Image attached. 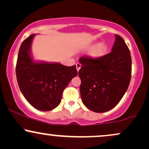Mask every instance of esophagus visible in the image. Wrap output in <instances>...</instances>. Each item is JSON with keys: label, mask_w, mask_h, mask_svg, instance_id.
I'll return each instance as SVG.
<instances>
[{"label": "esophagus", "mask_w": 149, "mask_h": 149, "mask_svg": "<svg viewBox=\"0 0 149 149\" xmlns=\"http://www.w3.org/2000/svg\"><path fill=\"white\" fill-rule=\"evenodd\" d=\"M80 68H81V64H80V63H77V64H76V69H77V71H79Z\"/></svg>", "instance_id": "obj_1"}]
</instances>
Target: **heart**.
<instances>
[{"label":"heart","instance_id":"heart-1","mask_svg":"<svg viewBox=\"0 0 149 149\" xmlns=\"http://www.w3.org/2000/svg\"><path fill=\"white\" fill-rule=\"evenodd\" d=\"M90 47H91V45H90ZM107 45L105 43H104V42H101V43L98 44L95 48L92 49L90 54L94 58H100L104 55L106 54V52H107Z\"/></svg>","mask_w":149,"mask_h":149}]
</instances>
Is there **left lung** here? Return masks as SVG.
<instances>
[{"label": "left lung", "mask_w": 149, "mask_h": 149, "mask_svg": "<svg viewBox=\"0 0 149 149\" xmlns=\"http://www.w3.org/2000/svg\"><path fill=\"white\" fill-rule=\"evenodd\" d=\"M115 36L110 53L100 58L83 56L79 59L82 102L94 112H106L115 107L130 83V52L123 38Z\"/></svg>", "instance_id": "8db88e82"}]
</instances>
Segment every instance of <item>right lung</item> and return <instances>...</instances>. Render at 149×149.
I'll return each instance as SVG.
<instances>
[{"label":"right lung","instance_id":"obj_1","mask_svg":"<svg viewBox=\"0 0 149 149\" xmlns=\"http://www.w3.org/2000/svg\"><path fill=\"white\" fill-rule=\"evenodd\" d=\"M34 36L35 34L31 35L20 46L16 65L17 80L29 103L38 110L47 111L59 105L63 91L78 71L76 65L35 62L31 56Z\"/></svg>","mask_w":149,"mask_h":149}]
</instances>
